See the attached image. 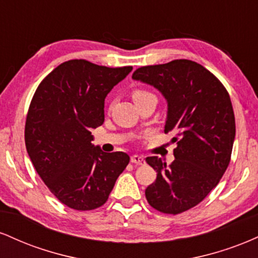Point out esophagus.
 Segmentation results:
<instances>
[{"label":"esophagus","instance_id":"esophagus-1","mask_svg":"<svg viewBox=\"0 0 258 258\" xmlns=\"http://www.w3.org/2000/svg\"><path fill=\"white\" fill-rule=\"evenodd\" d=\"M131 162L136 165H143L144 164V158L141 155H132L131 156Z\"/></svg>","mask_w":258,"mask_h":258}]
</instances>
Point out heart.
Listing matches in <instances>:
<instances>
[{
  "mask_svg": "<svg viewBox=\"0 0 258 258\" xmlns=\"http://www.w3.org/2000/svg\"><path fill=\"white\" fill-rule=\"evenodd\" d=\"M150 96H154L152 92L143 90V88H136V90H133L132 92V98L135 100V103H137L138 100L147 98V97H150Z\"/></svg>",
  "mask_w": 258,
  "mask_h": 258,
  "instance_id": "heart-1",
  "label": "heart"
}]
</instances>
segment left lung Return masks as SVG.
<instances>
[{
    "mask_svg": "<svg viewBox=\"0 0 258 258\" xmlns=\"http://www.w3.org/2000/svg\"><path fill=\"white\" fill-rule=\"evenodd\" d=\"M132 79L154 86L167 100L165 133L173 132L174 159H146L156 179L146 189L149 205L166 215L197 206L220 183L232 155L235 117L223 84L188 59L141 67Z\"/></svg>",
    "mask_w": 258,
    "mask_h": 258,
    "instance_id": "left-lung-1",
    "label": "left lung"
}]
</instances>
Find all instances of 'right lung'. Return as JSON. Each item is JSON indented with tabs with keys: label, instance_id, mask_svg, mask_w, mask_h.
Returning a JSON list of instances; mask_svg holds the SVG:
<instances>
[{
	"label": "right lung",
	"instance_id": "obj_1",
	"mask_svg": "<svg viewBox=\"0 0 258 258\" xmlns=\"http://www.w3.org/2000/svg\"><path fill=\"white\" fill-rule=\"evenodd\" d=\"M131 70L73 59L52 70L35 91L26 115V150L47 188L70 209L104 205L128 165L126 153L94 147L91 130L104 122L106 94Z\"/></svg>",
	"mask_w": 258,
	"mask_h": 258
}]
</instances>
